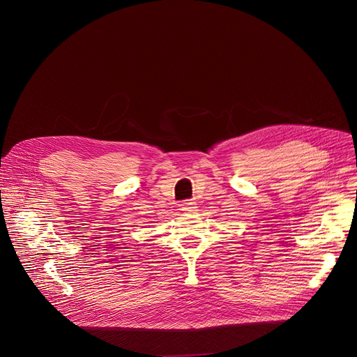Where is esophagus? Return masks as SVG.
Returning a JSON list of instances; mask_svg holds the SVG:
<instances>
[{
  "label": "esophagus",
  "instance_id": "1",
  "mask_svg": "<svg viewBox=\"0 0 357 357\" xmlns=\"http://www.w3.org/2000/svg\"><path fill=\"white\" fill-rule=\"evenodd\" d=\"M195 208H197V204L192 201H183L181 204V211H183V213H192V211H195Z\"/></svg>",
  "mask_w": 357,
  "mask_h": 357
}]
</instances>
